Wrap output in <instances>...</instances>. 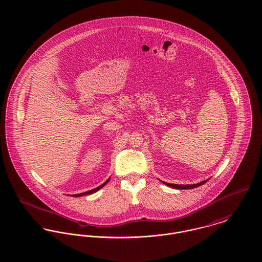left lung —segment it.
Returning <instances> with one entry per match:
<instances>
[{
	"label": "left lung",
	"mask_w": 262,
	"mask_h": 262,
	"mask_svg": "<svg viewBox=\"0 0 262 262\" xmlns=\"http://www.w3.org/2000/svg\"><path fill=\"white\" fill-rule=\"evenodd\" d=\"M207 181H208V180H205L203 182H200V183H198V184H194V185H176V184H170V183H166V182H163V183H164L165 185L169 186V187L174 188V189H180V190L184 189V190H185V189H193V188L199 187V186H201V185L205 184Z\"/></svg>",
	"instance_id": "obj_1"
}]
</instances>
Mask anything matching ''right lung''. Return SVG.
<instances>
[{"label": "right lung", "mask_w": 262, "mask_h": 262, "mask_svg": "<svg viewBox=\"0 0 262 262\" xmlns=\"http://www.w3.org/2000/svg\"><path fill=\"white\" fill-rule=\"evenodd\" d=\"M108 181H110V179L108 180H106L102 185H100L99 187H97V188H95V189H92V190H90V191H88V192H84V193H80V194H76V195H72L73 197H81V196H84V195H89V194H93V193H95L96 191H98L100 188H102L105 184H107L108 183Z\"/></svg>", "instance_id": "right-lung-1"}]
</instances>
